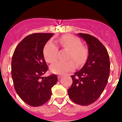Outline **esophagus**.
I'll list each match as a JSON object with an SVG mask.
<instances>
[{
	"instance_id": "1",
	"label": "esophagus",
	"mask_w": 122,
	"mask_h": 122,
	"mask_svg": "<svg viewBox=\"0 0 122 122\" xmlns=\"http://www.w3.org/2000/svg\"><path fill=\"white\" fill-rule=\"evenodd\" d=\"M62 76H61V75H58V80L61 79L62 78Z\"/></svg>"
}]
</instances>
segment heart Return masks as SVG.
I'll return each mask as SVG.
<instances>
[{
  "instance_id": "1",
  "label": "heart",
  "mask_w": 122,
  "mask_h": 122,
  "mask_svg": "<svg viewBox=\"0 0 122 122\" xmlns=\"http://www.w3.org/2000/svg\"><path fill=\"white\" fill-rule=\"evenodd\" d=\"M58 44L62 49L69 50L67 58L73 60L78 66H81L86 62L88 56V50L85 47L81 46V42L72 35H64L58 41ZM58 47L52 42L46 44L44 48V56L45 60L51 63L57 58ZM75 64L73 61H56L50 66L51 72L56 74H64L73 70Z\"/></svg>"
}]
</instances>
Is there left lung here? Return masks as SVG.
<instances>
[{
    "label": "left lung",
    "mask_w": 122,
    "mask_h": 122,
    "mask_svg": "<svg viewBox=\"0 0 122 122\" xmlns=\"http://www.w3.org/2000/svg\"><path fill=\"white\" fill-rule=\"evenodd\" d=\"M78 35L87 42L89 56L83 68L71 76L73 82L68 94L76 104L87 106L103 92L109 78L110 61L107 50L98 39L88 34Z\"/></svg>",
    "instance_id": "1"
}]
</instances>
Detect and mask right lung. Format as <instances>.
<instances>
[{
	"mask_svg": "<svg viewBox=\"0 0 122 122\" xmlns=\"http://www.w3.org/2000/svg\"><path fill=\"white\" fill-rule=\"evenodd\" d=\"M53 33H33L21 41L11 60V76L16 92L25 103L33 107L50 99L51 87L56 83L55 74L43 77L48 70L43 49ZM42 80H41V79Z\"/></svg>",
	"mask_w": 122,
	"mask_h": 122,
	"instance_id": "obj_1",
	"label": "right lung"
}]
</instances>
